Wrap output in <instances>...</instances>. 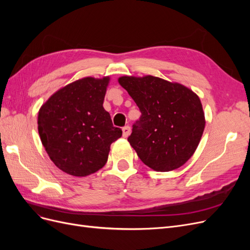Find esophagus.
<instances>
[{
  "instance_id": "obj_1",
  "label": "esophagus",
  "mask_w": 250,
  "mask_h": 250,
  "mask_svg": "<svg viewBox=\"0 0 250 250\" xmlns=\"http://www.w3.org/2000/svg\"><path fill=\"white\" fill-rule=\"evenodd\" d=\"M122 131H123V137H124V138H127L128 135L130 134V131H131V130H130V127L128 126V125L124 126V127L122 128Z\"/></svg>"
}]
</instances>
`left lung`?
<instances>
[{
  "label": "left lung",
  "instance_id": "left-lung-1",
  "mask_svg": "<svg viewBox=\"0 0 250 250\" xmlns=\"http://www.w3.org/2000/svg\"><path fill=\"white\" fill-rule=\"evenodd\" d=\"M119 83L142 113L128 137L140 160L161 172L186 164L197 148L206 125L198 96L178 83L153 76H124Z\"/></svg>",
  "mask_w": 250,
  "mask_h": 250
}]
</instances>
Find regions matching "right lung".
Masks as SVG:
<instances>
[{"instance_id":"right-lung-1","label":"right lung","mask_w":250,"mask_h":250,"mask_svg":"<svg viewBox=\"0 0 250 250\" xmlns=\"http://www.w3.org/2000/svg\"><path fill=\"white\" fill-rule=\"evenodd\" d=\"M108 77H86L59 89L39 112V132L52 162L73 176H86L107 162L111 143L122 135L103 101Z\"/></svg>"}]
</instances>
